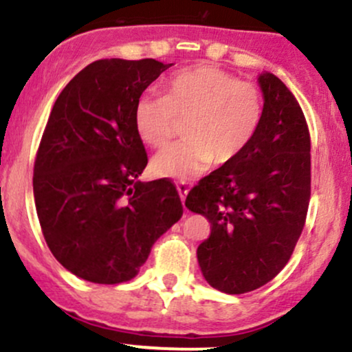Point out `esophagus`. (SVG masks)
Segmentation results:
<instances>
[{"mask_svg": "<svg viewBox=\"0 0 352 352\" xmlns=\"http://www.w3.org/2000/svg\"><path fill=\"white\" fill-rule=\"evenodd\" d=\"M176 188H177V192H179L181 201H183V204H184V201H186V196H188V191H189L188 184L186 183H177Z\"/></svg>", "mask_w": 352, "mask_h": 352, "instance_id": "34e87169", "label": "esophagus"}]
</instances>
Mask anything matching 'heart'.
I'll return each instance as SVG.
<instances>
[{"mask_svg": "<svg viewBox=\"0 0 352 352\" xmlns=\"http://www.w3.org/2000/svg\"><path fill=\"white\" fill-rule=\"evenodd\" d=\"M263 113L258 86L199 65L169 78L161 98L141 96L134 106V128L146 146L161 149L184 123L186 141L153 157L151 169L160 177L188 181L212 163L238 160L254 140Z\"/></svg>", "mask_w": 352, "mask_h": 352, "instance_id": "heart-1", "label": "heart"}]
</instances>
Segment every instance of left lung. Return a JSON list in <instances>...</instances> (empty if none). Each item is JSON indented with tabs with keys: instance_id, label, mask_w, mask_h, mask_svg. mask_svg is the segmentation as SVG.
Returning <instances> with one entry per match:
<instances>
[{
	"instance_id": "left-lung-1",
	"label": "left lung",
	"mask_w": 352,
	"mask_h": 352,
	"mask_svg": "<svg viewBox=\"0 0 352 352\" xmlns=\"http://www.w3.org/2000/svg\"><path fill=\"white\" fill-rule=\"evenodd\" d=\"M263 121L238 160L203 177L186 208L211 223L197 248L214 289L244 294L286 266L306 223L311 197V138L294 94L272 73L258 78Z\"/></svg>"
}]
</instances>
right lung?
Here are the masks:
<instances>
[{
    "mask_svg": "<svg viewBox=\"0 0 352 352\" xmlns=\"http://www.w3.org/2000/svg\"><path fill=\"white\" fill-rule=\"evenodd\" d=\"M169 66L151 58L100 59L65 86L51 109L34 160V204L50 251L86 281L133 279L183 216L171 181H138L148 155L134 106Z\"/></svg>",
    "mask_w": 352,
    "mask_h": 352,
    "instance_id": "1",
    "label": "right lung"
}]
</instances>
